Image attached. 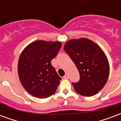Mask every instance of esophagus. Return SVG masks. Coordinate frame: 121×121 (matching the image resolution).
<instances>
[{"label":"esophagus","instance_id":"obj_1","mask_svg":"<svg viewBox=\"0 0 121 121\" xmlns=\"http://www.w3.org/2000/svg\"><path fill=\"white\" fill-rule=\"evenodd\" d=\"M63 78H65V79H68V78H69V76H68V74H66L65 75H64Z\"/></svg>","mask_w":121,"mask_h":121}]
</instances>
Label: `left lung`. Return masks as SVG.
<instances>
[{
	"label": "left lung",
	"instance_id": "obj_1",
	"mask_svg": "<svg viewBox=\"0 0 121 121\" xmlns=\"http://www.w3.org/2000/svg\"><path fill=\"white\" fill-rule=\"evenodd\" d=\"M64 50L80 73V80L72 83L74 90L85 96L97 94L105 86L109 76L108 61L103 51L86 38L69 41Z\"/></svg>",
	"mask_w": 121,
	"mask_h": 121
}]
</instances>
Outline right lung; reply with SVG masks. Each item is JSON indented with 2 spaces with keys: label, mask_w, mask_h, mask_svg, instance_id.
<instances>
[{
  "label": "right lung",
  "mask_w": 121,
  "mask_h": 121,
  "mask_svg": "<svg viewBox=\"0 0 121 121\" xmlns=\"http://www.w3.org/2000/svg\"><path fill=\"white\" fill-rule=\"evenodd\" d=\"M59 41H37L30 43L21 53L18 63L20 82L30 94L46 98L56 91L61 78L51 61L61 48Z\"/></svg>",
  "instance_id": "add662e5"
}]
</instances>
